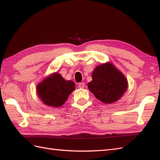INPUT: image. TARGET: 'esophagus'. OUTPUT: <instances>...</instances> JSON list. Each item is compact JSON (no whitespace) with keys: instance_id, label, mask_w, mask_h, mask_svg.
<instances>
[{"instance_id":"1","label":"esophagus","mask_w":160,"mask_h":160,"mask_svg":"<svg viewBox=\"0 0 160 160\" xmlns=\"http://www.w3.org/2000/svg\"><path fill=\"white\" fill-rule=\"evenodd\" d=\"M78 88H84V86H85V83H78Z\"/></svg>"}]
</instances>
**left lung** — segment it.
Listing matches in <instances>:
<instances>
[{
  "mask_svg": "<svg viewBox=\"0 0 160 160\" xmlns=\"http://www.w3.org/2000/svg\"><path fill=\"white\" fill-rule=\"evenodd\" d=\"M88 88L97 99L111 104L118 101L127 91L128 81L120 70L108 62L94 69Z\"/></svg>",
  "mask_w": 160,
  "mask_h": 160,
  "instance_id": "8db88e82",
  "label": "left lung"
}]
</instances>
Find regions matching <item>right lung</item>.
I'll return each instance as SVG.
<instances>
[{
	"mask_svg": "<svg viewBox=\"0 0 160 160\" xmlns=\"http://www.w3.org/2000/svg\"><path fill=\"white\" fill-rule=\"evenodd\" d=\"M74 90V83L65 80L58 72L45 78L36 86V93L42 102L52 108L62 105Z\"/></svg>",
	"mask_w": 160,
	"mask_h": 160,
	"instance_id": "right-lung-1",
	"label": "right lung"
}]
</instances>
